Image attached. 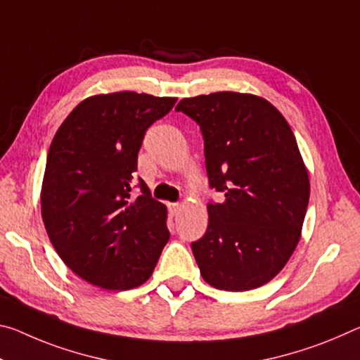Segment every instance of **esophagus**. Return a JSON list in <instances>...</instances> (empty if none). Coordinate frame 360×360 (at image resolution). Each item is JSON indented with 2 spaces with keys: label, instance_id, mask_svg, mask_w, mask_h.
<instances>
[{
  "label": "esophagus",
  "instance_id": "obj_1",
  "mask_svg": "<svg viewBox=\"0 0 360 360\" xmlns=\"http://www.w3.org/2000/svg\"><path fill=\"white\" fill-rule=\"evenodd\" d=\"M168 208H169V214L176 216L181 211V203H169Z\"/></svg>",
  "mask_w": 360,
  "mask_h": 360
}]
</instances>
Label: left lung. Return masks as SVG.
I'll return each mask as SVG.
<instances>
[{
    "label": "left lung",
    "mask_w": 360,
    "mask_h": 360,
    "mask_svg": "<svg viewBox=\"0 0 360 360\" xmlns=\"http://www.w3.org/2000/svg\"><path fill=\"white\" fill-rule=\"evenodd\" d=\"M200 124L210 186L208 229L192 252L203 281L226 292L271 282L301 238L309 174L285 117L256 94L219 91L182 99Z\"/></svg>",
    "instance_id": "obj_1"
}]
</instances>
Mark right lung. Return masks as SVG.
Instances as JSON below:
<instances>
[{
    "label": "right lung",
    "mask_w": 360,
    "mask_h": 360,
    "mask_svg": "<svg viewBox=\"0 0 360 360\" xmlns=\"http://www.w3.org/2000/svg\"><path fill=\"white\" fill-rule=\"evenodd\" d=\"M178 98L118 91L73 108L51 142L41 216L57 255L78 277L123 292L147 282L169 238L168 211L141 179L138 152L147 128Z\"/></svg>",
    "instance_id": "add662e5"
}]
</instances>
